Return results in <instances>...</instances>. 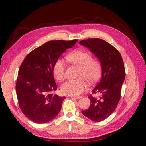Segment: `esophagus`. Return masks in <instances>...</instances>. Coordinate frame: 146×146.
<instances>
[{
    "mask_svg": "<svg viewBox=\"0 0 146 146\" xmlns=\"http://www.w3.org/2000/svg\"><path fill=\"white\" fill-rule=\"evenodd\" d=\"M71 98H76V99H80V98H82V97H80V96H70Z\"/></svg>",
    "mask_w": 146,
    "mask_h": 146,
    "instance_id": "34e87169",
    "label": "esophagus"
}]
</instances>
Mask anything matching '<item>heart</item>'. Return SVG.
<instances>
[{
	"label": "heart",
	"instance_id": "heart-1",
	"mask_svg": "<svg viewBox=\"0 0 146 146\" xmlns=\"http://www.w3.org/2000/svg\"><path fill=\"white\" fill-rule=\"evenodd\" d=\"M66 60L79 68L76 80H69L61 86V91L65 95L78 96L86 88V80L90 84L97 83L102 75L101 62L92 58V55L85 51L77 49L68 54ZM52 73L56 80L62 81L64 77V64L61 60L56 61L52 68Z\"/></svg>",
	"mask_w": 146,
	"mask_h": 146
}]
</instances>
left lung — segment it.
Instances as JSON below:
<instances>
[{
  "label": "left lung",
  "mask_w": 146,
  "mask_h": 146,
  "mask_svg": "<svg viewBox=\"0 0 146 146\" xmlns=\"http://www.w3.org/2000/svg\"><path fill=\"white\" fill-rule=\"evenodd\" d=\"M80 44L88 48L101 62L102 77L92 94H100L99 98L90 95V105L83 115L94 122L106 119L113 113L120 99L121 89L125 77L122 56L112 45L103 39L82 40Z\"/></svg>",
  "instance_id": "obj_1"
}]
</instances>
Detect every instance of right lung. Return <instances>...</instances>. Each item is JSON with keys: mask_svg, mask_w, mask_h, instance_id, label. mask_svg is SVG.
Here are the masks:
<instances>
[{"mask_svg": "<svg viewBox=\"0 0 146 146\" xmlns=\"http://www.w3.org/2000/svg\"><path fill=\"white\" fill-rule=\"evenodd\" d=\"M77 41H49L29 52L21 64L15 85L17 97L22 112L32 122L46 123L60 112L66 97L51 94L57 89L52 68L62 53Z\"/></svg>", "mask_w": 146, "mask_h": 146, "instance_id": "right-lung-1", "label": "right lung"}]
</instances>
